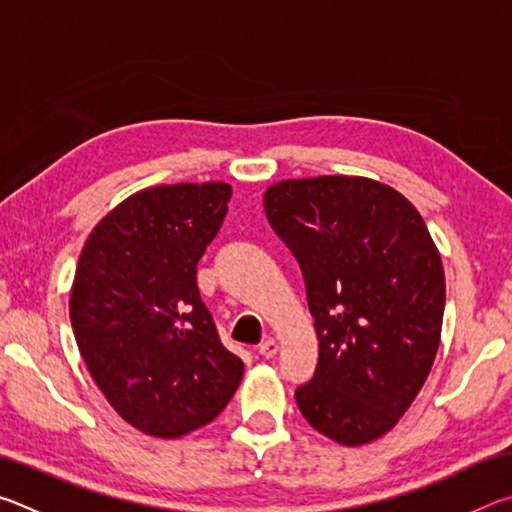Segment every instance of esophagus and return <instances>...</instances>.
Masks as SVG:
<instances>
[{
  "mask_svg": "<svg viewBox=\"0 0 512 512\" xmlns=\"http://www.w3.org/2000/svg\"><path fill=\"white\" fill-rule=\"evenodd\" d=\"M277 350H280V345H277L275 339H268V341L259 345V354H262V357H266V359H273Z\"/></svg>",
  "mask_w": 512,
  "mask_h": 512,
  "instance_id": "1",
  "label": "esophagus"
}]
</instances>
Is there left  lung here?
<instances>
[{
    "label": "left lung",
    "mask_w": 512,
    "mask_h": 512,
    "mask_svg": "<svg viewBox=\"0 0 512 512\" xmlns=\"http://www.w3.org/2000/svg\"><path fill=\"white\" fill-rule=\"evenodd\" d=\"M266 219L298 259L318 336L300 413L345 447L391 431L440 345L445 271L420 212L363 176L280 180Z\"/></svg>",
    "instance_id": "left-lung-1"
}]
</instances>
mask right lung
Here are the masks:
<instances>
[{"label":"right lung","instance_id":"right-lung-1","mask_svg":"<svg viewBox=\"0 0 512 512\" xmlns=\"http://www.w3.org/2000/svg\"><path fill=\"white\" fill-rule=\"evenodd\" d=\"M230 196L228 183L142 189L94 225L76 264V345L112 409L146 436L205 427L244 375L196 284Z\"/></svg>","mask_w":512,"mask_h":512}]
</instances>
